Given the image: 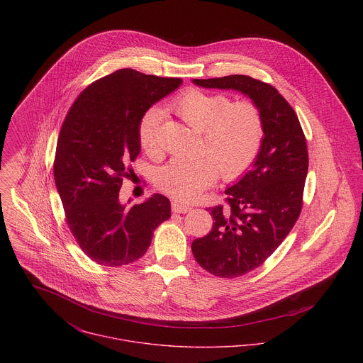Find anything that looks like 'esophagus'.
<instances>
[{
  "mask_svg": "<svg viewBox=\"0 0 363 363\" xmlns=\"http://www.w3.org/2000/svg\"><path fill=\"white\" fill-rule=\"evenodd\" d=\"M190 209H191L190 206H186V204H183V203H179V201H173V203H172V211L176 212V213H186V212H189Z\"/></svg>",
  "mask_w": 363,
  "mask_h": 363,
  "instance_id": "obj_1",
  "label": "esophagus"
}]
</instances>
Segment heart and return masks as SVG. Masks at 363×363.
<instances>
[{
	"mask_svg": "<svg viewBox=\"0 0 363 363\" xmlns=\"http://www.w3.org/2000/svg\"><path fill=\"white\" fill-rule=\"evenodd\" d=\"M189 127L201 133L200 154L194 159H174L157 170L156 186L166 194L193 201L218 177L232 182L243 176L259 155L264 120L257 104L230 102L226 95L189 89L170 104ZM162 111L148 110L138 128L140 145L150 155L160 152Z\"/></svg>",
	"mask_w": 363,
	"mask_h": 363,
	"instance_id": "obj_1",
	"label": "heart"
}]
</instances>
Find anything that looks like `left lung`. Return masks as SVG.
<instances>
[{
  "label": "left lung",
  "mask_w": 363,
  "mask_h": 363,
  "mask_svg": "<svg viewBox=\"0 0 363 363\" xmlns=\"http://www.w3.org/2000/svg\"><path fill=\"white\" fill-rule=\"evenodd\" d=\"M193 82L242 92L257 104L264 120L252 169L225 190L229 208H211L212 230L191 243L194 257L208 272L236 278L268 259L298 220L309 167L306 138L292 106L269 84L247 75Z\"/></svg>",
  "instance_id": "1"
}]
</instances>
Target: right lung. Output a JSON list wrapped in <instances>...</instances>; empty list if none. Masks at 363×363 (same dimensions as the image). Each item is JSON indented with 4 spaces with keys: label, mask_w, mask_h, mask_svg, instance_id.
Wrapping results in <instances>:
<instances>
[{
    "label": "right lung",
    "mask_w": 363,
    "mask_h": 363,
    "mask_svg": "<svg viewBox=\"0 0 363 363\" xmlns=\"http://www.w3.org/2000/svg\"><path fill=\"white\" fill-rule=\"evenodd\" d=\"M182 82L118 69L84 89L62 123L54 159L57 191L72 236L101 265L118 267L143 257L154 230L170 218L164 196L125 208L118 191L141 151L144 114Z\"/></svg>",
    "instance_id": "obj_1"
}]
</instances>
